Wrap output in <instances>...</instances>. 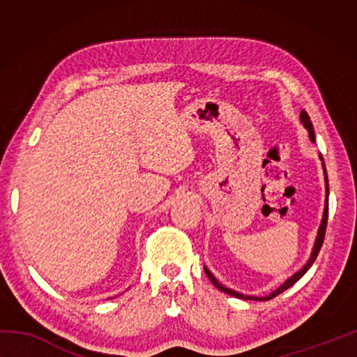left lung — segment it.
I'll return each instance as SVG.
<instances>
[{"instance_id": "left-lung-1", "label": "left lung", "mask_w": 357, "mask_h": 357, "mask_svg": "<svg viewBox=\"0 0 357 357\" xmlns=\"http://www.w3.org/2000/svg\"><path fill=\"white\" fill-rule=\"evenodd\" d=\"M301 123L304 124V128L307 129V132H309L310 140H312V142H315V132H313V124H312V121H310V118H309V114H307V112H305V110H302V112H301ZM319 159H321V162H323V157H321V155H319ZM323 170H324V179H326V202H324L323 220H321V225H319V229H318V234H317V239H315V245H313L312 255H310V258H309V261H307V263L304 264V268L299 269L298 273H296L294 275L289 277V279H288L285 283H283V285H280L279 288L275 289V291H273L271 294L264 296V298H257V296H247V294H243V293L234 291V289H231V288L223 287L222 283H220L219 280H217L213 274H211V271H209L208 268H204V273H206V275L209 277V280L214 283V287H215V288H219L220 291L227 293V294H229V296H233V298L249 299V301H269V299H273V298H275V296H279L280 293L285 291V289H288L289 287H293L294 283L298 282V280L301 279V277L304 275V274L307 273V271L310 269V266H312V264H313V261H315V259H317L318 253H319V249H321V245H323L324 234H326V225H328V214H329V203H328V197H329V185H328V174H326L324 164H323Z\"/></svg>"}]
</instances>
